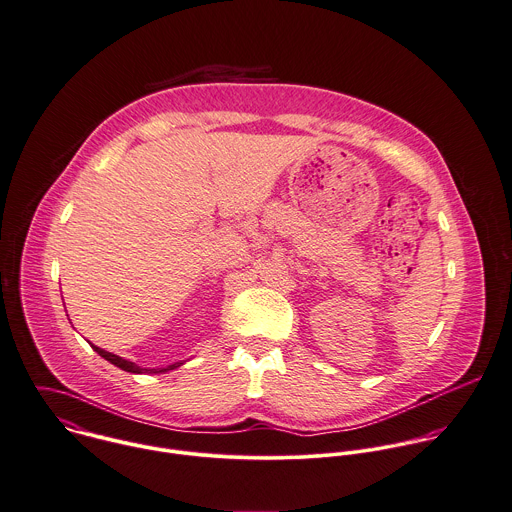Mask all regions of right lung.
Listing matches in <instances>:
<instances>
[{
    "mask_svg": "<svg viewBox=\"0 0 512 512\" xmlns=\"http://www.w3.org/2000/svg\"><path fill=\"white\" fill-rule=\"evenodd\" d=\"M91 347H93V351H95L97 355H101V357H103L105 361H109L111 365L119 367L121 371L135 373V375H141V373H165V371H173V369H177V367L183 365V363H173V365H169V367H165V369H141V367H137L133 361H127V359H123V357H119V355H113V353H109V351H105V349H99V347H95L93 343H91Z\"/></svg>",
    "mask_w": 512,
    "mask_h": 512,
    "instance_id": "right-lung-1",
    "label": "right lung"
}]
</instances>
